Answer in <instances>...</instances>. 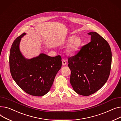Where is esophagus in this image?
Returning a JSON list of instances; mask_svg holds the SVG:
<instances>
[{"label":"esophagus","mask_w":121,"mask_h":121,"mask_svg":"<svg viewBox=\"0 0 121 121\" xmlns=\"http://www.w3.org/2000/svg\"><path fill=\"white\" fill-rule=\"evenodd\" d=\"M62 64L63 65H65L67 64V61L65 60H62Z\"/></svg>","instance_id":"obj_1"}]
</instances>
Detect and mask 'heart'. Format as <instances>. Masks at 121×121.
I'll use <instances>...</instances> for the list:
<instances>
[{
	"instance_id": "obj_1",
	"label": "heart",
	"mask_w": 121,
	"mask_h": 121,
	"mask_svg": "<svg viewBox=\"0 0 121 121\" xmlns=\"http://www.w3.org/2000/svg\"><path fill=\"white\" fill-rule=\"evenodd\" d=\"M66 42V43H69L66 48V52L70 55H73L77 53L82 43L81 39L79 37H75V35L68 37Z\"/></svg>"
}]
</instances>
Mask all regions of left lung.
Wrapping results in <instances>:
<instances>
[{"mask_svg": "<svg viewBox=\"0 0 121 121\" xmlns=\"http://www.w3.org/2000/svg\"><path fill=\"white\" fill-rule=\"evenodd\" d=\"M91 41L68 59L70 82L78 94L89 96L101 89L109 77L112 60L108 42L96 32L88 33Z\"/></svg>", "mask_w": 121, "mask_h": 121, "instance_id": "8db88e82", "label": "left lung"}]
</instances>
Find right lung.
I'll return each mask as SVG.
<instances>
[{
  "mask_svg": "<svg viewBox=\"0 0 121 121\" xmlns=\"http://www.w3.org/2000/svg\"><path fill=\"white\" fill-rule=\"evenodd\" d=\"M26 35L23 33L12 44L9 57L10 72L13 80L26 93L42 96L50 90L61 67V58L40 53L32 59L26 58L19 48L21 38Z\"/></svg>",
  "mask_w": 121,
  "mask_h": 121,
  "instance_id": "add662e5",
  "label": "right lung"
}]
</instances>
